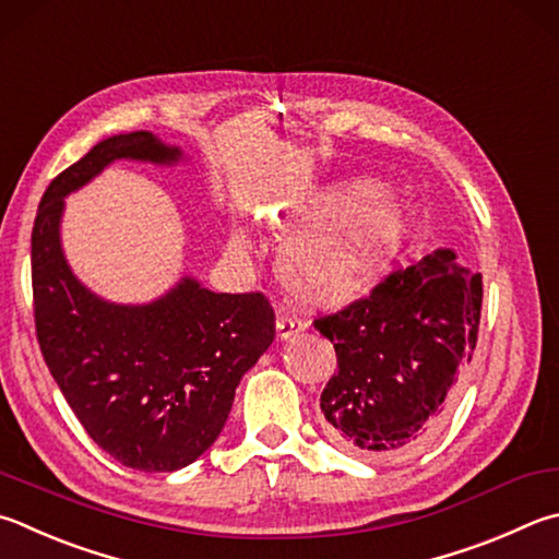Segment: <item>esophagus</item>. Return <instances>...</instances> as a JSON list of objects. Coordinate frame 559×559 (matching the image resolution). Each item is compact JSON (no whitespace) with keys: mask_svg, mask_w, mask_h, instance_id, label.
I'll return each mask as SVG.
<instances>
[{"mask_svg":"<svg viewBox=\"0 0 559 559\" xmlns=\"http://www.w3.org/2000/svg\"><path fill=\"white\" fill-rule=\"evenodd\" d=\"M302 330H306V322H302L300 318H296V314H286V312L278 314V320H276V337L281 342L296 337V334H300Z\"/></svg>","mask_w":559,"mask_h":559,"instance_id":"esophagus-1","label":"esophagus"}]
</instances>
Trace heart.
Segmentation results:
<instances>
[{"mask_svg":"<svg viewBox=\"0 0 559 559\" xmlns=\"http://www.w3.org/2000/svg\"><path fill=\"white\" fill-rule=\"evenodd\" d=\"M266 219L278 231L310 225L281 247L278 271L293 296L312 308L347 306L377 288L411 227L401 198L371 180L334 182L288 215ZM231 245L247 249L249 241L235 235Z\"/></svg>","mask_w":559,"mask_h":559,"instance_id":"heart-1","label":"heart"}]
</instances>
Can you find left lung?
Instances as JSON below:
<instances>
[{
  "instance_id": "obj_1",
  "label": "left lung",
  "mask_w": 559,
  "mask_h": 559,
  "mask_svg": "<svg viewBox=\"0 0 559 559\" xmlns=\"http://www.w3.org/2000/svg\"><path fill=\"white\" fill-rule=\"evenodd\" d=\"M481 296V273L438 249L312 322L337 352L340 371L324 385L320 411L340 450L389 460L438 432L472 361Z\"/></svg>"
}]
</instances>
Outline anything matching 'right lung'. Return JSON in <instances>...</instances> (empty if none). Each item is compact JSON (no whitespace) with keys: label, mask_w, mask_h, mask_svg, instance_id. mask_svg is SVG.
Segmentation results:
<instances>
[{"label":"right lung","mask_w":559,"mask_h":559,"mask_svg":"<svg viewBox=\"0 0 559 559\" xmlns=\"http://www.w3.org/2000/svg\"><path fill=\"white\" fill-rule=\"evenodd\" d=\"M180 156L151 131L99 141L46 188L32 231L36 337L50 377L90 438L139 472L195 462L225 428L241 377L276 337L263 293H212L186 276L146 306H117L70 271L60 247L66 195L111 160L170 166Z\"/></svg>","instance_id":"1"}]
</instances>
